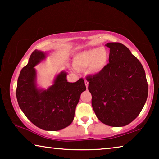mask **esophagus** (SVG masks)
Instances as JSON below:
<instances>
[{
    "mask_svg": "<svg viewBox=\"0 0 159 159\" xmlns=\"http://www.w3.org/2000/svg\"><path fill=\"white\" fill-rule=\"evenodd\" d=\"M88 83H88V80H85V86H86V88H88Z\"/></svg>",
    "mask_w": 159,
    "mask_h": 159,
    "instance_id": "esophagus-1",
    "label": "esophagus"
}]
</instances>
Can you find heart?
I'll use <instances>...</instances> for the list:
<instances>
[{
	"mask_svg": "<svg viewBox=\"0 0 159 159\" xmlns=\"http://www.w3.org/2000/svg\"><path fill=\"white\" fill-rule=\"evenodd\" d=\"M109 54L106 48H93L83 51L74 57V64L77 70L89 68V71L97 74L102 71L107 65Z\"/></svg>",
	"mask_w": 159,
	"mask_h": 159,
	"instance_id": "1",
	"label": "heart"
}]
</instances>
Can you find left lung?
I'll return each instance as SVG.
<instances>
[{
    "mask_svg": "<svg viewBox=\"0 0 159 159\" xmlns=\"http://www.w3.org/2000/svg\"><path fill=\"white\" fill-rule=\"evenodd\" d=\"M106 45L110 48L109 63L86 80L98 119L107 125L121 127L141 112L147 99L148 84L142 64L127 47L120 43Z\"/></svg>",
    "mask_w": 159,
    "mask_h": 159,
    "instance_id": "8db88e82",
    "label": "left lung"
}]
</instances>
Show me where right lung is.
<instances>
[{"instance_id":"add662e5","label":"right lung","mask_w":159,"mask_h":159,"mask_svg":"<svg viewBox=\"0 0 159 159\" xmlns=\"http://www.w3.org/2000/svg\"><path fill=\"white\" fill-rule=\"evenodd\" d=\"M45 58L42 51L32 52L28 64L21 70L16 96L21 111L32 123L45 130H60L73 121L80 96L86 87L83 79L68 82L66 73L61 71L52 85L46 90L39 89L34 66Z\"/></svg>"}]
</instances>
